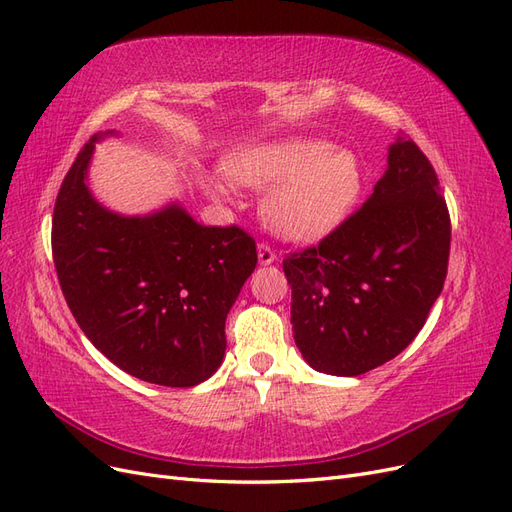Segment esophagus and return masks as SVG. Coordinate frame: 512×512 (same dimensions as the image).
Returning <instances> with one entry per match:
<instances>
[{
  "label": "esophagus",
  "mask_w": 512,
  "mask_h": 512,
  "mask_svg": "<svg viewBox=\"0 0 512 512\" xmlns=\"http://www.w3.org/2000/svg\"><path fill=\"white\" fill-rule=\"evenodd\" d=\"M275 252L271 250V245L267 243H258V262L260 265H271V262H275Z\"/></svg>",
  "instance_id": "1"
}]
</instances>
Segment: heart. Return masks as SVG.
I'll list each match as a JSON object with an SVG mask.
<instances>
[{"mask_svg": "<svg viewBox=\"0 0 512 512\" xmlns=\"http://www.w3.org/2000/svg\"><path fill=\"white\" fill-rule=\"evenodd\" d=\"M226 175L254 190L262 200L267 226L288 241H318L342 226L363 194L365 168L359 153L322 138L250 145L226 158ZM218 198L228 194L222 179H205Z\"/></svg>", "mask_w": 512, "mask_h": 512, "instance_id": "1", "label": "heart"}]
</instances>
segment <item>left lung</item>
I'll return each mask as SVG.
<instances>
[{
    "label": "left lung",
    "mask_w": 512,
    "mask_h": 512,
    "mask_svg": "<svg viewBox=\"0 0 512 512\" xmlns=\"http://www.w3.org/2000/svg\"><path fill=\"white\" fill-rule=\"evenodd\" d=\"M448 250L436 170L397 136L367 203L318 247L284 260L294 344L307 365L348 378L395 359L440 297Z\"/></svg>",
    "instance_id": "8db88e82"
}]
</instances>
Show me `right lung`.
<instances>
[{
	"label": "right lung",
	"mask_w": 512,
	"mask_h": 512,
	"mask_svg": "<svg viewBox=\"0 0 512 512\" xmlns=\"http://www.w3.org/2000/svg\"><path fill=\"white\" fill-rule=\"evenodd\" d=\"M96 134L61 183L53 260L79 327L108 361L160 386L188 389L224 361L226 316L256 269V243L237 226H203L181 207L145 215L104 207L89 188Z\"/></svg>",
	"instance_id": "add662e5"
}]
</instances>
